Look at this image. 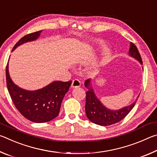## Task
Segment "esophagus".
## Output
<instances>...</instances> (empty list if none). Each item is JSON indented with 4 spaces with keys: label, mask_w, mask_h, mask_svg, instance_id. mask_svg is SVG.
I'll return each instance as SVG.
<instances>
[{
    "label": "esophagus",
    "mask_w": 157,
    "mask_h": 157,
    "mask_svg": "<svg viewBox=\"0 0 157 157\" xmlns=\"http://www.w3.org/2000/svg\"><path fill=\"white\" fill-rule=\"evenodd\" d=\"M81 86V82L78 79H74L72 83L73 88H76V87H79Z\"/></svg>",
    "instance_id": "esophagus-1"
}]
</instances>
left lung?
Returning a JSON list of instances; mask_svg holds the SVG:
<instances>
[{
	"label": "left lung",
	"mask_w": 157,
	"mask_h": 157,
	"mask_svg": "<svg viewBox=\"0 0 157 157\" xmlns=\"http://www.w3.org/2000/svg\"><path fill=\"white\" fill-rule=\"evenodd\" d=\"M129 55L136 59L140 64L143 65L142 59L136 46L133 43H130ZM84 86L89 91L86 93V105L85 111L89 120L96 124L101 126H107L118 123L125 117L136 105V100L132 104L125 106L116 110L110 109L101 102L95 95L91 84V79H88L84 82ZM140 95V94H139Z\"/></svg>",
	"instance_id": "obj_1"
}]
</instances>
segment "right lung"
I'll return each mask as SVG.
<instances>
[{"instance_id": "right-lung-1", "label": "right lung", "mask_w": 157, "mask_h": 157, "mask_svg": "<svg viewBox=\"0 0 157 157\" xmlns=\"http://www.w3.org/2000/svg\"><path fill=\"white\" fill-rule=\"evenodd\" d=\"M42 31L22 37L16 44L12 51L21 45L36 40ZM8 63L6 67L7 86L10 97L18 111L28 120L34 123H46L56 118L59 115L63 97L69 90L72 81H54L40 89L25 90L12 81L10 76Z\"/></svg>"}]
</instances>
